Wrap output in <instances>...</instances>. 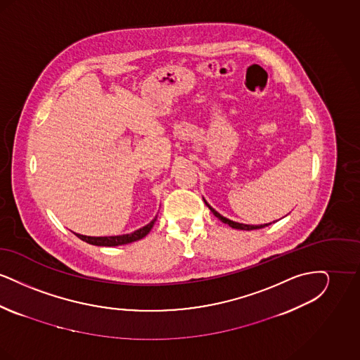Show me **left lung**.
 I'll use <instances>...</instances> for the list:
<instances>
[{
    "label": "left lung",
    "mask_w": 360,
    "mask_h": 360,
    "mask_svg": "<svg viewBox=\"0 0 360 360\" xmlns=\"http://www.w3.org/2000/svg\"><path fill=\"white\" fill-rule=\"evenodd\" d=\"M206 205L207 207L210 209V212L219 219V220H221L224 224H228L229 226H232V228H235V229H241V231H252V229H260V228H264V226H267V225H270L271 223L269 224H260V225H248V224H240L236 223V221H232V220H229V219H226V217H224L221 216L219 212H216L212 206L209 205L207 202L205 201Z\"/></svg>",
    "instance_id": "left-lung-1"
}]
</instances>
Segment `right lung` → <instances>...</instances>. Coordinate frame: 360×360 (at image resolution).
Masks as SVG:
<instances>
[{"label": "right lung", "instance_id": "1", "mask_svg": "<svg viewBox=\"0 0 360 360\" xmlns=\"http://www.w3.org/2000/svg\"><path fill=\"white\" fill-rule=\"evenodd\" d=\"M155 221H156V217H155L151 223L144 225L143 228L137 229L135 232L127 233V235H119V236H98V238H96V236H85V235H79V233H75V235H77V238L84 240V241L89 243V244H93V245L116 247V245H122V244H128V243L143 239L146 235H148V232L154 226Z\"/></svg>", "mask_w": 360, "mask_h": 360}]
</instances>
